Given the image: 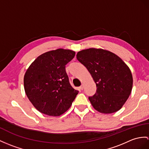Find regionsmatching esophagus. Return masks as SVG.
I'll list each match as a JSON object with an SVG mask.
<instances>
[{
  "label": "esophagus",
  "mask_w": 149,
  "mask_h": 149,
  "mask_svg": "<svg viewBox=\"0 0 149 149\" xmlns=\"http://www.w3.org/2000/svg\"><path fill=\"white\" fill-rule=\"evenodd\" d=\"M83 86H84V85H83V84H82L80 86H79V88H80V90H83Z\"/></svg>",
  "instance_id": "1"
}]
</instances>
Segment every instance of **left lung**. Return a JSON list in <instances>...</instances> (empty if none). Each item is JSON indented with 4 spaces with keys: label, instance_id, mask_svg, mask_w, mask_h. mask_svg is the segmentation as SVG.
Returning <instances> with one entry per match:
<instances>
[{
    "label": "left lung",
    "instance_id": "1",
    "mask_svg": "<svg viewBox=\"0 0 149 149\" xmlns=\"http://www.w3.org/2000/svg\"><path fill=\"white\" fill-rule=\"evenodd\" d=\"M77 58L86 68L96 83V93L88 97L93 108L104 114L120 109L133 87L129 67L115 54L102 49L82 50L77 53Z\"/></svg>",
    "mask_w": 149,
    "mask_h": 149
}]
</instances>
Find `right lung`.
Masks as SVG:
<instances>
[{
    "instance_id": "add662e5",
    "label": "right lung",
    "mask_w": 149,
    "mask_h": 149,
    "mask_svg": "<svg viewBox=\"0 0 149 149\" xmlns=\"http://www.w3.org/2000/svg\"><path fill=\"white\" fill-rule=\"evenodd\" d=\"M75 52L58 49L39 56L25 72L24 91L31 104L42 113L59 116L67 111L78 93L69 81L66 65Z\"/></svg>"
}]
</instances>
